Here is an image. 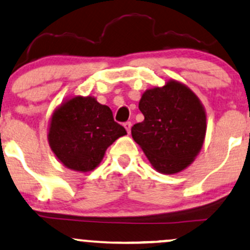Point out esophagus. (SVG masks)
<instances>
[{"label": "esophagus", "mask_w": 250, "mask_h": 250, "mask_svg": "<svg viewBox=\"0 0 250 250\" xmlns=\"http://www.w3.org/2000/svg\"><path fill=\"white\" fill-rule=\"evenodd\" d=\"M125 130H127V133L128 134H130V129H131V122H125Z\"/></svg>", "instance_id": "34e87169"}]
</instances>
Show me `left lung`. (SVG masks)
I'll list each match as a JSON object with an SVG mask.
<instances>
[{"label":"left lung","instance_id":"1","mask_svg":"<svg viewBox=\"0 0 250 250\" xmlns=\"http://www.w3.org/2000/svg\"><path fill=\"white\" fill-rule=\"evenodd\" d=\"M138 108L144 121L133 125L131 135L152 167L167 174L188 167L206 134V114L197 95L171 80L144 92Z\"/></svg>","mask_w":250,"mask_h":250}]
</instances>
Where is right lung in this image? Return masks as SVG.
<instances>
[{"label":"right lung","instance_id":"obj_1","mask_svg":"<svg viewBox=\"0 0 250 250\" xmlns=\"http://www.w3.org/2000/svg\"><path fill=\"white\" fill-rule=\"evenodd\" d=\"M125 134L114 121L109 107L92 96H76L53 113L49 143L66 167L87 172L95 169L108 146Z\"/></svg>","mask_w":250,"mask_h":250}]
</instances>
